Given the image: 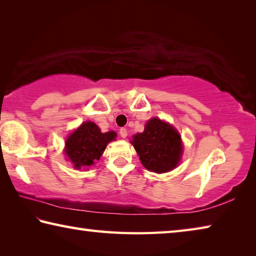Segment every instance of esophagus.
Returning <instances> with one entry per match:
<instances>
[{"instance_id": "1", "label": "esophagus", "mask_w": 256, "mask_h": 256, "mask_svg": "<svg viewBox=\"0 0 256 256\" xmlns=\"http://www.w3.org/2000/svg\"><path fill=\"white\" fill-rule=\"evenodd\" d=\"M120 136H122L123 138H126V136H128V131H126V128H120Z\"/></svg>"}]
</instances>
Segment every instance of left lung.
Returning <instances> with one entry per match:
<instances>
[{"label":"left lung","instance_id":"1","mask_svg":"<svg viewBox=\"0 0 256 256\" xmlns=\"http://www.w3.org/2000/svg\"><path fill=\"white\" fill-rule=\"evenodd\" d=\"M132 144L146 170L166 172L177 166L180 154V136L176 130L159 118H151L144 131L133 136Z\"/></svg>","mask_w":256,"mask_h":256}]
</instances>
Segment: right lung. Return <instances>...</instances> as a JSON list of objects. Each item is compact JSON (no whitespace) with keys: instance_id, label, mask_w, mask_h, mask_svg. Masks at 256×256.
I'll list each match as a JSON object with an SVG mask.
<instances>
[{"instance_id":"1","label":"right lung","mask_w":256,"mask_h":256,"mask_svg":"<svg viewBox=\"0 0 256 256\" xmlns=\"http://www.w3.org/2000/svg\"><path fill=\"white\" fill-rule=\"evenodd\" d=\"M115 138V132L102 133L94 123L84 122L68 138L66 154L76 168H88L100 159L108 142Z\"/></svg>"}]
</instances>
